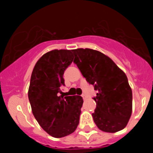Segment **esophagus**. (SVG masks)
I'll list each match as a JSON object with an SVG mask.
<instances>
[{
    "instance_id": "1",
    "label": "esophagus",
    "mask_w": 153,
    "mask_h": 153,
    "mask_svg": "<svg viewBox=\"0 0 153 153\" xmlns=\"http://www.w3.org/2000/svg\"><path fill=\"white\" fill-rule=\"evenodd\" d=\"M81 96H82L83 99H84V100H86V97L84 95H81Z\"/></svg>"
}]
</instances>
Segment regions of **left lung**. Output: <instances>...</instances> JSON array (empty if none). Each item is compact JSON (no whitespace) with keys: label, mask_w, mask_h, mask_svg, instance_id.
I'll use <instances>...</instances> for the list:
<instances>
[{"label":"left lung","mask_w":153,"mask_h":153,"mask_svg":"<svg viewBox=\"0 0 153 153\" xmlns=\"http://www.w3.org/2000/svg\"><path fill=\"white\" fill-rule=\"evenodd\" d=\"M75 63L97 96L92 114L98 129L116 132L127 124L132 109V92L126 74L111 58L91 49H72Z\"/></svg>","instance_id":"8db88e82"}]
</instances>
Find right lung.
<instances>
[{
    "label": "right lung",
    "mask_w": 153,
    "mask_h": 153,
    "mask_svg": "<svg viewBox=\"0 0 153 153\" xmlns=\"http://www.w3.org/2000/svg\"><path fill=\"white\" fill-rule=\"evenodd\" d=\"M73 55L67 49H54L44 54L32 72L28 97L32 113L44 131L54 138L70 135L79 124L81 96L60 95L64 86L63 75Z\"/></svg>",
    "instance_id": "obj_1"
}]
</instances>
